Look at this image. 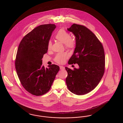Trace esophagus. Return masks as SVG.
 <instances>
[{
    "instance_id": "esophagus-1",
    "label": "esophagus",
    "mask_w": 123,
    "mask_h": 123,
    "mask_svg": "<svg viewBox=\"0 0 123 123\" xmlns=\"http://www.w3.org/2000/svg\"><path fill=\"white\" fill-rule=\"evenodd\" d=\"M60 69L61 70H64L65 69V67H63V66H60Z\"/></svg>"
}]
</instances>
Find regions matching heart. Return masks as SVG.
Masks as SVG:
<instances>
[{
    "label": "heart",
    "mask_w": 123,
    "mask_h": 123,
    "mask_svg": "<svg viewBox=\"0 0 123 123\" xmlns=\"http://www.w3.org/2000/svg\"><path fill=\"white\" fill-rule=\"evenodd\" d=\"M55 38L57 40L64 44L65 48L71 50L74 48L76 45V41L74 39L70 37V34L63 29H60L56 33ZM52 47V42L50 41H48L47 48L50 49ZM67 53L64 52L57 54L55 57L54 60L56 63L59 64L63 63L68 58Z\"/></svg>",
    "instance_id": "1"
}]
</instances>
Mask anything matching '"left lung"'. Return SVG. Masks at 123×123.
<instances>
[{
  "mask_svg": "<svg viewBox=\"0 0 123 123\" xmlns=\"http://www.w3.org/2000/svg\"><path fill=\"white\" fill-rule=\"evenodd\" d=\"M67 30L74 35L76 47L68 63H78L74 70L65 67L67 87L71 92L84 95L93 90L105 72L104 49L96 35L86 26L73 24Z\"/></svg>",
  "mask_w": 123,
  "mask_h": 123,
  "instance_id": "8db88e82",
  "label": "left lung"
}]
</instances>
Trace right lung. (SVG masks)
<instances>
[{"label": "right lung", "mask_w": 123, "mask_h": 123, "mask_svg": "<svg viewBox=\"0 0 123 123\" xmlns=\"http://www.w3.org/2000/svg\"><path fill=\"white\" fill-rule=\"evenodd\" d=\"M55 24L37 26L22 38L15 60L16 70L23 87L37 96L47 93L51 86L60 67L55 64L45 68L42 59L47 52V44Z\"/></svg>", "instance_id": "obj_1"}]
</instances>
